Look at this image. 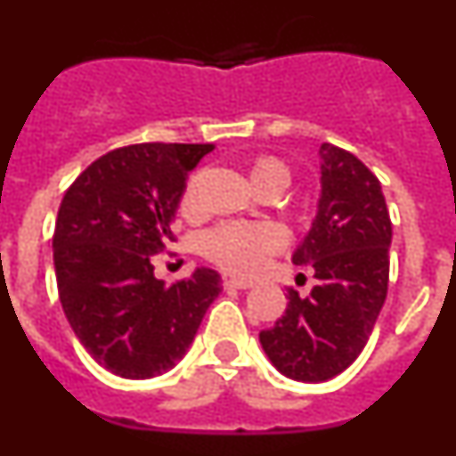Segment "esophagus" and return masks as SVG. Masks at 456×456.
I'll return each mask as SVG.
<instances>
[{
	"label": "esophagus",
	"instance_id": "obj_1",
	"mask_svg": "<svg viewBox=\"0 0 456 456\" xmlns=\"http://www.w3.org/2000/svg\"><path fill=\"white\" fill-rule=\"evenodd\" d=\"M224 288L228 289H248L251 283L248 281H241V278H224Z\"/></svg>",
	"mask_w": 456,
	"mask_h": 456
}]
</instances>
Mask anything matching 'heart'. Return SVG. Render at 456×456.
<instances>
[{"label": "heart", "instance_id": "heart-1", "mask_svg": "<svg viewBox=\"0 0 456 456\" xmlns=\"http://www.w3.org/2000/svg\"><path fill=\"white\" fill-rule=\"evenodd\" d=\"M251 178L253 184L263 180H283L288 184L289 173L281 159L263 155L253 162ZM199 184L200 173H193L184 184L183 196H180V209L184 215H193L199 208ZM278 247H281V235L276 228L267 224H247V221L221 224L203 232L199 240L200 253L209 263L219 265L225 272L241 273V276L257 272Z\"/></svg>", "mask_w": 456, "mask_h": 456}]
</instances>
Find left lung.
Wrapping results in <instances>:
<instances>
[{
    "instance_id": "8db88e82",
    "label": "left lung",
    "mask_w": 456,
    "mask_h": 456,
    "mask_svg": "<svg viewBox=\"0 0 456 456\" xmlns=\"http://www.w3.org/2000/svg\"><path fill=\"white\" fill-rule=\"evenodd\" d=\"M322 196L292 263L315 272L308 297L288 288V308L260 345L285 377L326 381L368 345L388 292L393 237L381 183L356 155L322 143Z\"/></svg>"
}]
</instances>
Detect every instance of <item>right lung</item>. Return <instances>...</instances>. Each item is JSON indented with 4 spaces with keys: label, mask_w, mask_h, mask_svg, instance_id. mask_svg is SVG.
I'll use <instances>...</instances> for the list:
<instances>
[{
    "label": "right lung",
    "mask_w": 456,
    "mask_h": 456,
    "mask_svg": "<svg viewBox=\"0 0 456 456\" xmlns=\"http://www.w3.org/2000/svg\"><path fill=\"white\" fill-rule=\"evenodd\" d=\"M209 151L215 143L116 148L63 193L52 237L59 299L84 349L118 377L173 368L219 297L215 269L167 288L151 263L175 241L171 221L184 183Z\"/></svg>",
    "instance_id": "1"
}]
</instances>
